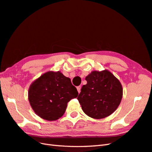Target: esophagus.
I'll return each mask as SVG.
<instances>
[{
	"mask_svg": "<svg viewBox=\"0 0 152 152\" xmlns=\"http://www.w3.org/2000/svg\"><path fill=\"white\" fill-rule=\"evenodd\" d=\"M77 92H78V93L80 94L81 92V86H77Z\"/></svg>",
	"mask_w": 152,
	"mask_h": 152,
	"instance_id": "1",
	"label": "esophagus"
}]
</instances>
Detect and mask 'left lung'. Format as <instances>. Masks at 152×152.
<instances>
[{"instance_id": "obj_1", "label": "left lung", "mask_w": 152, "mask_h": 152, "mask_svg": "<svg viewBox=\"0 0 152 152\" xmlns=\"http://www.w3.org/2000/svg\"><path fill=\"white\" fill-rule=\"evenodd\" d=\"M77 97L82 110L91 118L101 119L112 114L118 107L123 95L119 80L107 70L92 71L85 77Z\"/></svg>"}]
</instances>
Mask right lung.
Here are the masks:
<instances>
[{"label": "right lung", "instance_id": "obj_1", "mask_svg": "<svg viewBox=\"0 0 152 152\" xmlns=\"http://www.w3.org/2000/svg\"><path fill=\"white\" fill-rule=\"evenodd\" d=\"M77 95L78 92L70 78L59 71L48 72L30 85L28 100L39 116L52 121L64 114L67 102Z\"/></svg>", "mask_w": 152, "mask_h": 152}]
</instances>
